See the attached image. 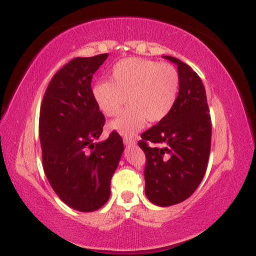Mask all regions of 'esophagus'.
Listing matches in <instances>:
<instances>
[{"mask_svg": "<svg viewBox=\"0 0 256 256\" xmlns=\"http://www.w3.org/2000/svg\"><path fill=\"white\" fill-rule=\"evenodd\" d=\"M124 143H125L126 146H134V144H136L137 140H136V138L124 137Z\"/></svg>", "mask_w": 256, "mask_h": 256, "instance_id": "1", "label": "esophagus"}]
</instances>
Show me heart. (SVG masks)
I'll return each instance as SVG.
<instances>
[{
	"label": "heart",
	"instance_id": "b5f03b06",
	"mask_svg": "<svg viewBox=\"0 0 256 256\" xmlns=\"http://www.w3.org/2000/svg\"><path fill=\"white\" fill-rule=\"evenodd\" d=\"M178 71L170 64L140 58H128L114 64L110 80H98L91 94L98 110L107 116H116L124 107L126 98L130 107L112 128L122 134H134L146 120H162L177 101Z\"/></svg>",
	"mask_w": 256,
	"mask_h": 256
}]
</instances>
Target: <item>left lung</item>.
Masks as SVG:
<instances>
[{"mask_svg": "<svg viewBox=\"0 0 256 256\" xmlns=\"http://www.w3.org/2000/svg\"><path fill=\"white\" fill-rule=\"evenodd\" d=\"M178 66L177 101L158 124L143 132L138 142L146 154V195L161 207L177 204L198 189L210 152V122L206 90L190 66L165 56Z\"/></svg>", "mask_w": 256, "mask_h": 256, "instance_id": "1", "label": "left lung"}]
</instances>
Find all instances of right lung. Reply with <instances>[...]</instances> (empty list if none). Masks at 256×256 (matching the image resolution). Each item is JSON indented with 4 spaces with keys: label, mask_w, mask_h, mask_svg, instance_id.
Segmentation results:
<instances>
[{
    "label": "right lung",
    "mask_w": 256,
    "mask_h": 256,
    "mask_svg": "<svg viewBox=\"0 0 256 256\" xmlns=\"http://www.w3.org/2000/svg\"><path fill=\"white\" fill-rule=\"evenodd\" d=\"M107 58L100 54L67 62L52 78L40 106L44 173L58 198L79 212L98 210L108 201L124 150L116 131L98 140L106 119L91 94V79Z\"/></svg>",
    "instance_id": "obj_1"
}]
</instances>
